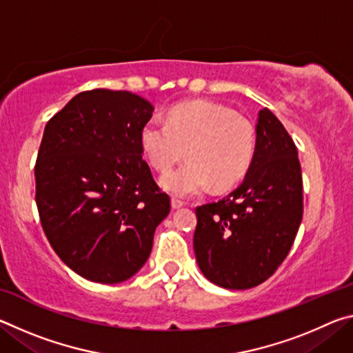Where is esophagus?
Instances as JSON below:
<instances>
[{
  "instance_id": "1",
  "label": "esophagus",
  "mask_w": 353,
  "mask_h": 353,
  "mask_svg": "<svg viewBox=\"0 0 353 353\" xmlns=\"http://www.w3.org/2000/svg\"><path fill=\"white\" fill-rule=\"evenodd\" d=\"M182 205H185V202H183V201H181V199H176V198H172V199H171V207H172V208H181Z\"/></svg>"
}]
</instances>
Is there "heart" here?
Instances as JSON below:
<instances>
[{
    "label": "heart",
    "instance_id": "obj_1",
    "mask_svg": "<svg viewBox=\"0 0 353 353\" xmlns=\"http://www.w3.org/2000/svg\"><path fill=\"white\" fill-rule=\"evenodd\" d=\"M149 165L168 171L185 155L190 162L166 172L162 187L177 198H191L213 187L229 188L246 174L255 139L248 119L224 105L194 101L177 105L166 123L151 119L140 132Z\"/></svg>",
    "mask_w": 353,
    "mask_h": 353
}]
</instances>
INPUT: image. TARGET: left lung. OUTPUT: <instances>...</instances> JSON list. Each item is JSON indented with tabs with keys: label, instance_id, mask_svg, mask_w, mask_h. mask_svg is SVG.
Instances as JSON below:
<instances>
[{
	"label": "left lung",
	"instance_id": "8db88e82",
	"mask_svg": "<svg viewBox=\"0 0 353 353\" xmlns=\"http://www.w3.org/2000/svg\"><path fill=\"white\" fill-rule=\"evenodd\" d=\"M255 152L241 185L196 207L193 248L204 276L227 290L270 279L294 243L303 213L294 141L270 109L259 112Z\"/></svg>",
	"mask_w": 353,
	"mask_h": 353
}]
</instances>
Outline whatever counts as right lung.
<instances>
[{
  "label": "right lung",
  "mask_w": 353,
  "mask_h": 353,
  "mask_svg": "<svg viewBox=\"0 0 353 353\" xmlns=\"http://www.w3.org/2000/svg\"><path fill=\"white\" fill-rule=\"evenodd\" d=\"M152 110L139 94L94 88L46 123L34 166L40 223L65 265L92 282L132 277L170 213L140 145Z\"/></svg>",
  "instance_id": "obj_1"
}]
</instances>
